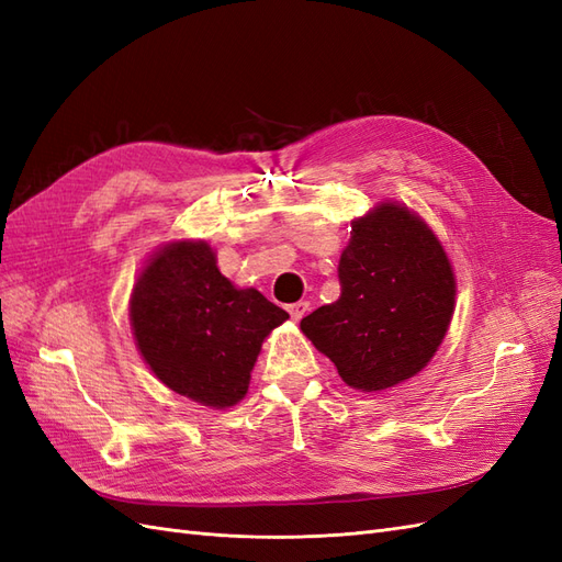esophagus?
Listing matches in <instances>:
<instances>
[{
  "instance_id": "obj_1",
  "label": "esophagus",
  "mask_w": 562,
  "mask_h": 562,
  "mask_svg": "<svg viewBox=\"0 0 562 562\" xmlns=\"http://www.w3.org/2000/svg\"><path fill=\"white\" fill-rule=\"evenodd\" d=\"M307 312H310V302H295V304H291V307H288V314H291L293 321H300Z\"/></svg>"
}]
</instances>
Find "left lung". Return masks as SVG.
<instances>
[{
	"label": "left lung",
	"mask_w": 562,
	"mask_h": 562,
	"mask_svg": "<svg viewBox=\"0 0 562 562\" xmlns=\"http://www.w3.org/2000/svg\"><path fill=\"white\" fill-rule=\"evenodd\" d=\"M342 293L300 321L345 384L384 391L434 359L454 314L457 279L436 232L398 201L351 220L339 255Z\"/></svg>",
	"instance_id": "8db88e82"
}]
</instances>
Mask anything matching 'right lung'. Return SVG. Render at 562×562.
<instances>
[{"instance_id": "1", "label": "right lung", "mask_w": 562, "mask_h": 562, "mask_svg": "<svg viewBox=\"0 0 562 562\" xmlns=\"http://www.w3.org/2000/svg\"><path fill=\"white\" fill-rule=\"evenodd\" d=\"M128 316L155 378L215 411L248 394L262 342L288 318L260 291L234 285L203 239L168 241L149 255L135 277Z\"/></svg>"}]
</instances>
